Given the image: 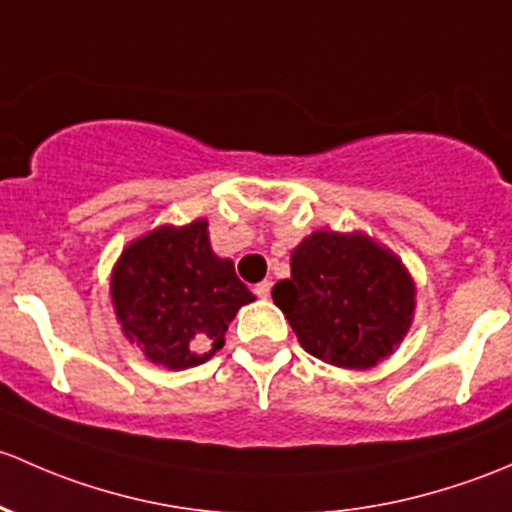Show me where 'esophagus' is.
I'll return each instance as SVG.
<instances>
[{
    "mask_svg": "<svg viewBox=\"0 0 512 512\" xmlns=\"http://www.w3.org/2000/svg\"><path fill=\"white\" fill-rule=\"evenodd\" d=\"M271 286H273L271 281H261V283H256L254 293L258 295V298H268V295H271Z\"/></svg>",
    "mask_w": 512,
    "mask_h": 512,
    "instance_id": "obj_1",
    "label": "esophagus"
}]
</instances>
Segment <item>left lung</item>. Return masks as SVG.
Masks as SVG:
<instances>
[{
    "instance_id": "8db88e82",
    "label": "left lung",
    "mask_w": 512,
    "mask_h": 512,
    "mask_svg": "<svg viewBox=\"0 0 512 512\" xmlns=\"http://www.w3.org/2000/svg\"><path fill=\"white\" fill-rule=\"evenodd\" d=\"M271 295L303 350L345 370L392 355L414 313L409 273L362 234L315 231L293 251L291 278Z\"/></svg>"
}]
</instances>
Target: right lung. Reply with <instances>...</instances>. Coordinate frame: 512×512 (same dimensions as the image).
<instances>
[{"label":"right lung","mask_w":512,"mask_h":512,"mask_svg":"<svg viewBox=\"0 0 512 512\" xmlns=\"http://www.w3.org/2000/svg\"><path fill=\"white\" fill-rule=\"evenodd\" d=\"M251 300L234 263L214 256L204 219L142 236L123 251L113 273L123 333L170 370L207 362L224 345L236 310Z\"/></svg>","instance_id":"right-lung-1"}]
</instances>
